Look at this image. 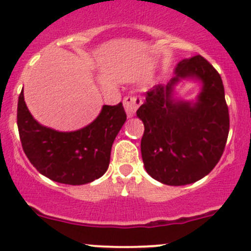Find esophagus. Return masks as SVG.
<instances>
[{"mask_svg":"<svg viewBox=\"0 0 251 251\" xmlns=\"http://www.w3.org/2000/svg\"><path fill=\"white\" fill-rule=\"evenodd\" d=\"M141 104V100H138L137 97H132V96H128L124 100V108H125L126 115L127 118H133L136 115V111L138 109V105Z\"/></svg>","mask_w":251,"mask_h":251,"instance_id":"34e87169","label":"esophagus"}]
</instances>
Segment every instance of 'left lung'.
I'll list each match as a JSON object with an SVG mask.
<instances>
[{
    "label": "left lung",
    "instance_id": "8db88e82",
    "mask_svg": "<svg viewBox=\"0 0 251 251\" xmlns=\"http://www.w3.org/2000/svg\"><path fill=\"white\" fill-rule=\"evenodd\" d=\"M182 80L200 85L193 100L176 96ZM143 121L141 153L149 176L169 186H186L206 176L224 153L229 116L221 76L201 55L177 63L175 76L146 93L137 110Z\"/></svg>",
    "mask_w": 251,
    "mask_h": 251
}]
</instances>
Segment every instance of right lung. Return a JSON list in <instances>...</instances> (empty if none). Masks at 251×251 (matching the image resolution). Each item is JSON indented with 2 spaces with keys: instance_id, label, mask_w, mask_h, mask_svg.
Segmentation results:
<instances>
[{
  "instance_id": "1",
  "label": "right lung",
  "mask_w": 251,
  "mask_h": 251,
  "mask_svg": "<svg viewBox=\"0 0 251 251\" xmlns=\"http://www.w3.org/2000/svg\"><path fill=\"white\" fill-rule=\"evenodd\" d=\"M18 130L23 149L40 174L58 183L80 186L108 170L114 140L126 121L121 103L103 105L97 118L75 131H57L35 120L24 92L18 100Z\"/></svg>"
}]
</instances>
